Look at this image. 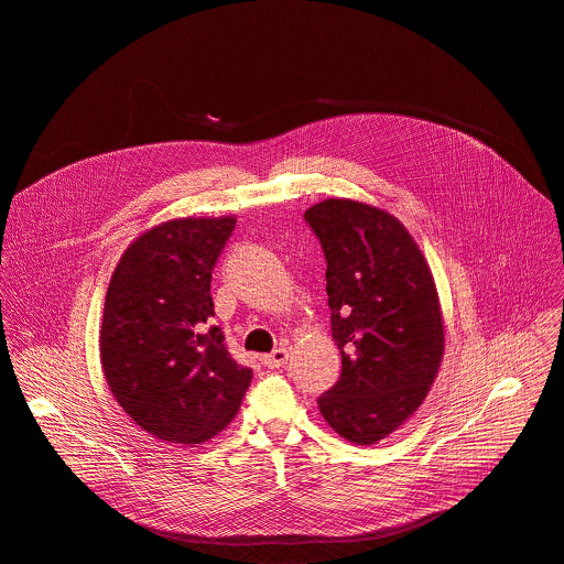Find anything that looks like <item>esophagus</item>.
<instances>
[{"mask_svg": "<svg viewBox=\"0 0 564 564\" xmlns=\"http://www.w3.org/2000/svg\"><path fill=\"white\" fill-rule=\"evenodd\" d=\"M286 360H289V349L286 347H280L273 354L262 356V365L269 367V369H280V367L286 365Z\"/></svg>", "mask_w": 564, "mask_h": 564, "instance_id": "obj_1", "label": "esophagus"}]
</instances>
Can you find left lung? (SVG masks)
<instances>
[{
  "label": "left lung",
  "mask_w": 564,
  "mask_h": 564,
  "mask_svg": "<svg viewBox=\"0 0 564 564\" xmlns=\"http://www.w3.org/2000/svg\"><path fill=\"white\" fill-rule=\"evenodd\" d=\"M326 258V295L343 373L317 406L354 444H376L424 402L444 354L431 269L391 213L324 199L304 213Z\"/></svg>",
  "instance_id": "left-lung-1"
}]
</instances>
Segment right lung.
I'll use <instances>...</instances> for the list:
<instances>
[{
  "mask_svg": "<svg viewBox=\"0 0 564 564\" xmlns=\"http://www.w3.org/2000/svg\"><path fill=\"white\" fill-rule=\"evenodd\" d=\"M236 217H180L142 234L112 271L99 358L127 415L151 437L199 444L227 426L253 371L224 345L210 271Z\"/></svg>",
  "mask_w": 564,
  "mask_h": 564,
  "instance_id": "right-lung-1",
  "label": "right lung"
}]
</instances>
